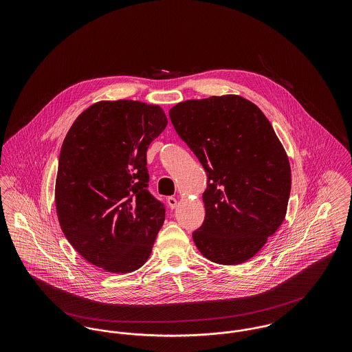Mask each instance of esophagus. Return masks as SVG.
Returning a JSON list of instances; mask_svg holds the SVG:
<instances>
[{
    "mask_svg": "<svg viewBox=\"0 0 352 352\" xmlns=\"http://www.w3.org/2000/svg\"><path fill=\"white\" fill-rule=\"evenodd\" d=\"M168 207H170L171 210H173V208H175V207H177V199H175L174 197H168Z\"/></svg>",
    "mask_w": 352,
    "mask_h": 352,
    "instance_id": "esophagus-1",
    "label": "esophagus"
}]
</instances>
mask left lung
Returning <instances> with one entry per match:
<instances>
[{"mask_svg": "<svg viewBox=\"0 0 352 352\" xmlns=\"http://www.w3.org/2000/svg\"><path fill=\"white\" fill-rule=\"evenodd\" d=\"M168 116L208 178L195 245L223 265L250 260L284 221L290 195L289 160L272 124L236 95L184 101Z\"/></svg>", "mask_w": 352, "mask_h": 352, "instance_id": "1", "label": "left lung"}]
</instances>
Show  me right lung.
<instances>
[{
	"label": "right lung",
	"instance_id": "add662e5",
	"mask_svg": "<svg viewBox=\"0 0 352 352\" xmlns=\"http://www.w3.org/2000/svg\"><path fill=\"white\" fill-rule=\"evenodd\" d=\"M168 118L158 105L100 101L75 120L63 141L55 203L60 228L87 261L129 273L151 256L165 204L149 187L146 151Z\"/></svg>",
	"mask_w": 352,
	"mask_h": 352
}]
</instances>
